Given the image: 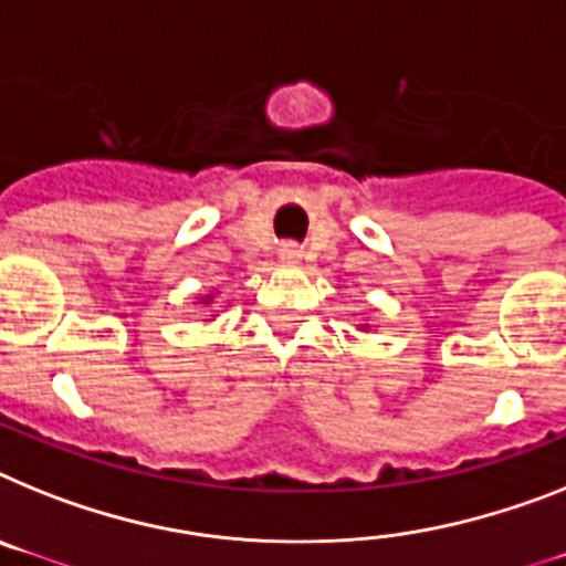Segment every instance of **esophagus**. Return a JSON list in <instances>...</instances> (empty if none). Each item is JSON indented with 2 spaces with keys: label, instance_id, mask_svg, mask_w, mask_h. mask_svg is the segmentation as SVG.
Wrapping results in <instances>:
<instances>
[{
  "label": "esophagus",
  "instance_id": "obj_1",
  "mask_svg": "<svg viewBox=\"0 0 566 566\" xmlns=\"http://www.w3.org/2000/svg\"><path fill=\"white\" fill-rule=\"evenodd\" d=\"M279 255H282V261H287V264H296V261L302 259V250H298L296 244H284L282 250H279Z\"/></svg>",
  "mask_w": 566,
  "mask_h": 566
}]
</instances>
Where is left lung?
Listing matches in <instances>:
<instances>
[{"label":"left lung","instance_id":"left-lung-1","mask_svg":"<svg viewBox=\"0 0 566 566\" xmlns=\"http://www.w3.org/2000/svg\"><path fill=\"white\" fill-rule=\"evenodd\" d=\"M363 331H368V325H363Z\"/></svg>","mask_w":566,"mask_h":566}]
</instances>
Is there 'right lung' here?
I'll return each instance as SVG.
<instances>
[{"instance_id":"right-lung-1","label":"right lung","mask_w":566,"mask_h":566,"mask_svg":"<svg viewBox=\"0 0 566 566\" xmlns=\"http://www.w3.org/2000/svg\"><path fill=\"white\" fill-rule=\"evenodd\" d=\"M212 302V293H207V296H201V305H210Z\"/></svg>"}]
</instances>
